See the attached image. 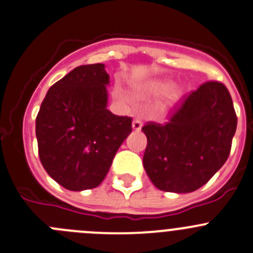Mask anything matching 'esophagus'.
<instances>
[{"label":"esophagus","mask_w":253,"mask_h":253,"mask_svg":"<svg viewBox=\"0 0 253 253\" xmlns=\"http://www.w3.org/2000/svg\"><path fill=\"white\" fill-rule=\"evenodd\" d=\"M131 126H133V130H135V131L140 130L141 126H143V122H141L140 119H134L133 125H131Z\"/></svg>","instance_id":"obj_1"}]
</instances>
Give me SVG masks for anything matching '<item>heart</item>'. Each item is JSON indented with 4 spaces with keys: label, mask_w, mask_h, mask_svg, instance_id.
I'll use <instances>...</instances> for the list:
<instances>
[{
    "label": "heart",
    "mask_w": 253,
    "mask_h": 253,
    "mask_svg": "<svg viewBox=\"0 0 253 253\" xmlns=\"http://www.w3.org/2000/svg\"><path fill=\"white\" fill-rule=\"evenodd\" d=\"M171 89V83L168 81H158L151 83L150 85L148 86L146 92L150 93V94H164V93L169 92ZM180 95V89L174 88L171 90V98L172 99H176Z\"/></svg>",
    "instance_id": "obj_1"
}]
</instances>
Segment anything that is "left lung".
<instances>
[{"mask_svg": "<svg viewBox=\"0 0 253 253\" xmlns=\"http://www.w3.org/2000/svg\"><path fill=\"white\" fill-rule=\"evenodd\" d=\"M237 117L227 88L208 82L185 97L165 125L141 128L143 165L159 190L186 194L205 185L227 160Z\"/></svg>", "mask_w": 253, "mask_h": 253, "instance_id": "obj_1", "label": "left lung"}]
</instances>
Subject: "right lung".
Masks as SVG:
<instances>
[{
	"instance_id": "right-lung-1",
	"label": "right lung",
	"mask_w": 253,
	"mask_h": 253,
	"mask_svg": "<svg viewBox=\"0 0 253 253\" xmlns=\"http://www.w3.org/2000/svg\"><path fill=\"white\" fill-rule=\"evenodd\" d=\"M109 74L103 63L79 66L48 89L36 119L45 171L71 191L99 186L131 133V118L107 109Z\"/></svg>"
}]
</instances>
